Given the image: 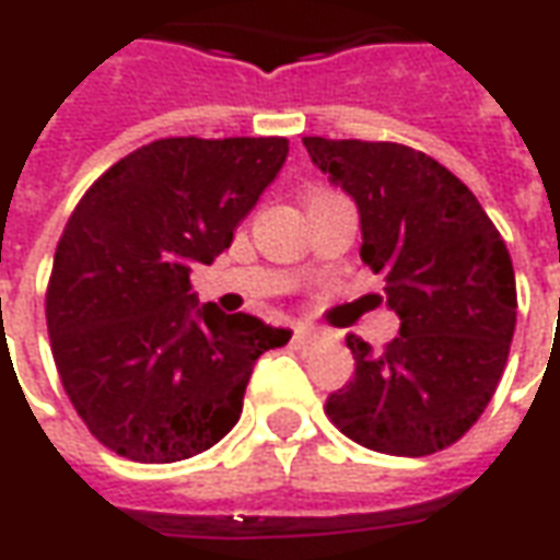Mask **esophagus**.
Returning <instances> with one entry per match:
<instances>
[{"instance_id": "1", "label": "esophagus", "mask_w": 560, "mask_h": 560, "mask_svg": "<svg viewBox=\"0 0 560 560\" xmlns=\"http://www.w3.org/2000/svg\"><path fill=\"white\" fill-rule=\"evenodd\" d=\"M324 339V332H317V329H296L293 332V345L296 348H312V345H317V341Z\"/></svg>"}]
</instances>
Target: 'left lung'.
Wrapping results in <instances>:
<instances>
[{
    "instance_id": "obj_1",
    "label": "left lung",
    "mask_w": 560,
    "mask_h": 560,
    "mask_svg": "<svg viewBox=\"0 0 560 560\" xmlns=\"http://www.w3.org/2000/svg\"><path fill=\"white\" fill-rule=\"evenodd\" d=\"M315 167L351 195L365 267L387 281L399 336L384 351L348 336L357 372L327 417L357 444L429 456L492 401L516 329V276L480 200L444 164L401 143L303 138Z\"/></svg>"
}]
</instances>
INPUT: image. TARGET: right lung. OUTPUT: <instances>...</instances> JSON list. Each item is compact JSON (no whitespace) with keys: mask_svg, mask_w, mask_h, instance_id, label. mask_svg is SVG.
Masks as SVG:
<instances>
[{"mask_svg":"<svg viewBox=\"0 0 560 560\" xmlns=\"http://www.w3.org/2000/svg\"><path fill=\"white\" fill-rule=\"evenodd\" d=\"M284 138H164L95 179L56 245L47 332L68 399L107 450L143 465L219 444L257 357L291 329L197 303L191 267L231 248Z\"/></svg>","mask_w":560,"mask_h":560,"instance_id":"add662e5","label":"right lung"}]
</instances>
